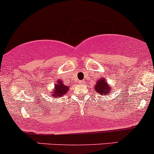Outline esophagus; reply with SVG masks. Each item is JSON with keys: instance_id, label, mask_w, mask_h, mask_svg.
I'll return each mask as SVG.
<instances>
[{"instance_id": "1", "label": "esophagus", "mask_w": 154, "mask_h": 154, "mask_svg": "<svg viewBox=\"0 0 154 154\" xmlns=\"http://www.w3.org/2000/svg\"><path fill=\"white\" fill-rule=\"evenodd\" d=\"M85 81H82V82H81V84H85Z\"/></svg>"}]
</instances>
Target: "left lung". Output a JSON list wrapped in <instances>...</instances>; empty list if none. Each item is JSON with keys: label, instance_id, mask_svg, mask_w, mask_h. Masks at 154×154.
I'll return each mask as SVG.
<instances>
[{"label": "left lung", "instance_id": "left-lung-1", "mask_svg": "<svg viewBox=\"0 0 154 154\" xmlns=\"http://www.w3.org/2000/svg\"><path fill=\"white\" fill-rule=\"evenodd\" d=\"M94 89L96 92L99 93L101 95H110L112 92L111 86L107 84V81L104 79H100L94 86Z\"/></svg>", "mask_w": 154, "mask_h": 154}]
</instances>
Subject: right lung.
I'll use <instances>...</instances> for the list:
<instances>
[{
  "label": "right lung",
  "instance_id": "add662e5",
  "mask_svg": "<svg viewBox=\"0 0 154 154\" xmlns=\"http://www.w3.org/2000/svg\"><path fill=\"white\" fill-rule=\"evenodd\" d=\"M54 86V92L53 95H51L53 96V98H56L57 97H60L66 94L69 89V86H65V84H63V82L60 80L57 82V84H55Z\"/></svg>",
  "mask_w": 154,
  "mask_h": 154
}]
</instances>
